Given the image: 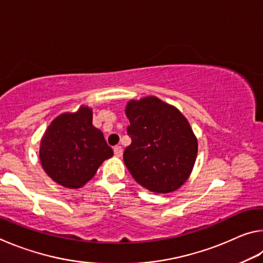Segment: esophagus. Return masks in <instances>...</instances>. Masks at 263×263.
Here are the masks:
<instances>
[{"label":"esophagus","instance_id":"obj_1","mask_svg":"<svg viewBox=\"0 0 263 263\" xmlns=\"http://www.w3.org/2000/svg\"><path fill=\"white\" fill-rule=\"evenodd\" d=\"M114 153H115L116 157H122L123 148L121 147V146H115V147H114Z\"/></svg>","mask_w":263,"mask_h":263}]
</instances>
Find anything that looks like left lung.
I'll use <instances>...</instances> for the list:
<instances>
[{
	"label": "left lung",
	"mask_w": 263,
	"mask_h": 263,
	"mask_svg": "<svg viewBox=\"0 0 263 263\" xmlns=\"http://www.w3.org/2000/svg\"><path fill=\"white\" fill-rule=\"evenodd\" d=\"M125 112L131 144L123 158L133 179L155 194L179 189L197 157V139L188 121L154 96L128 102Z\"/></svg>",
	"instance_id": "left-lung-1"
}]
</instances>
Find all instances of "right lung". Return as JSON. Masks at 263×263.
<instances>
[{
  "label": "right lung",
  "instance_id": "add662e5",
  "mask_svg": "<svg viewBox=\"0 0 263 263\" xmlns=\"http://www.w3.org/2000/svg\"><path fill=\"white\" fill-rule=\"evenodd\" d=\"M114 151L92 125L91 109L62 114L51 123L41 142L42 166L47 175L66 188H81L96 174Z\"/></svg>",
  "mask_w": 263,
  "mask_h": 263
}]
</instances>
